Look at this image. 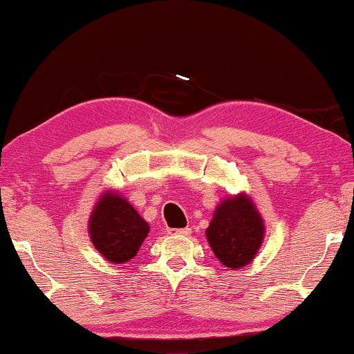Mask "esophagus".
Wrapping results in <instances>:
<instances>
[{
    "label": "esophagus",
    "instance_id": "1",
    "mask_svg": "<svg viewBox=\"0 0 354 354\" xmlns=\"http://www.w3.org/2000/svg\"><path fill=\"white\" fill-rule=\"evenodd\" d=\"M192 234V229H188V227H185V229H169V235L172 236H185V235H190Z\"/></svg>",
    "mask_w": 354,
    "mask_h": 354
}]
</instances>
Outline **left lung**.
I'll return each mask as SVG.
<instances>
[{
	"mask_svg": "<svg viewBox=\"0 0 354 354\" xmlns=\"http://www.w3.org/2000/svg\"><path fill=\"white\" fill-rule=\"evenodd\" d=\"M264 219L246 193L225 196L217 205L206 229L212 253L229 269L246 268L264 241Z\"/></svg>",
	"mask_w": 354,
	"mask_h": 354,
	"instance_id": "left-lung-1",
	"label": "left lung"
}]
</instances>
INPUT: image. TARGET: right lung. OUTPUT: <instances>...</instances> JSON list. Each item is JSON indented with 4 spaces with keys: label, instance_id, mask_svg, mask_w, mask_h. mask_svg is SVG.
I'll return each instance as SVG.
<instances>
[{
    "label": "right lung",
    "instance_id": "add662e5",
    "mask_svg": "<svg viewBox=\"0 0 354 354\" xmlns=\"http://www.w3.org/2000/svg\"><path fill=\"white\" fill-rule=\"evenodd\" d=\"M149 232L148 222L119 192L106 190L90 212L88 235L96 251L113 264L135 258Z\"/></svg>",
    "mask_w": 354,
    "mask_h": 354
}]
</instances>
